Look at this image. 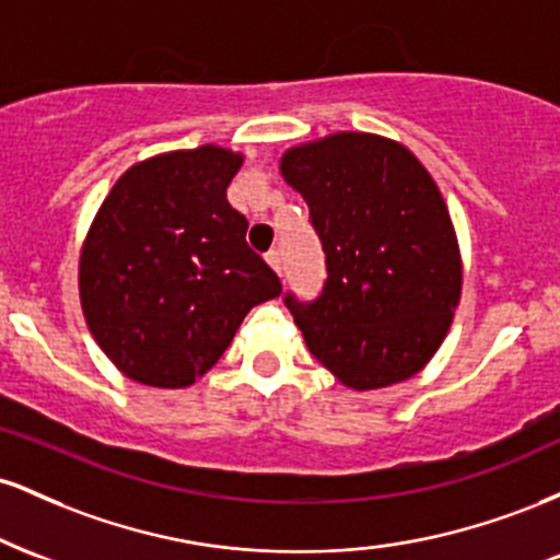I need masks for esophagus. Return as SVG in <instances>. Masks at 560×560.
Here are the masks:
<instances>
[{"label":"esophagus","mask_w":560,"mask_h":560,"mask_svg":"<svg viewBox=\"0 0 560 560\" xmlns=\"http://www.w3.org/2000/svg\"><path fill=\"white\" fill-rule=\"evenodd\" d=\"M266 260H268V266H271L276 273H281V253H279V249H271V253L266 255Z\"/></svg>","instance_id":"1"}]
</instances>
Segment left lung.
<instances>
[{"instance_id":"left-lung-1","label":"left lung","mask_w":560,"mask_h":560,"mask_svg":"<svg viewBox=\"0 0 560 560\" xmlns=\"http://www.w3.org/2000/svg\"><path fill=\"white\" fill-rule=\"evenodd\" d=\"M279 168L307 202L329 273L313 302L284 298L307 350L358 392L419 374L464 284L434 178L400 141L361 131L292 147Z\"/></svg>"}]
</instances>
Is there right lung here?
<instances>
[{
  "label": "right lung",
  "instance_id": "right-lung-1",
  "mask_svg": "<svg viewBox=\"0 0 560 560\" xmlns=\"http://www.w3.org/2000/svg\"><path fill=\"white\" fill-rule=\"evenodd\" d=\"M240 152L202 144L131 165L81 247L83 318L110 361L150 387L195 384L281 281L249 249L226 189Z\"/></svg>",
  "mask_w": 560,
  "mask_h": 560
}]
</instances>
